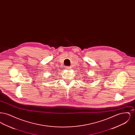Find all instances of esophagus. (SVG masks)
Wrapping results in <instances>:
<instances>
[{"label":"esophagus","mask_w":135,"mask_h":135,"mask_svg":"<svg viewBox=\"0 0 135 135\" xmlns=\"http://www.w3.org/2000/svg\"><path fill=\"white\" fill-rule=\"evenodd\" d=\"M70 67H66V69H67V70H70L71 69Z\"/></svg>","instance_id":"obj_1"}]
</instances>
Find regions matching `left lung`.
Returning <instances> with one entry per match:
<instances>
[{
	"label": "left lung",
	"instance_id": "left-lung-1",
	"mask_svg": "<svg viewBox=\"0 0 135 135\" xmlns=\"http://www.w3.org/2000/svg\"><path fill=\"white\" fill-rule=\"evenodd\" d=\"M86 77H85V78H86ZM88 81H89V80H88ZM85 83H86V82H85Z\"/></svg>",
	"mask_w": 135,
	"mask_h": 135
}]
</instances>
